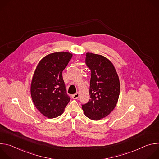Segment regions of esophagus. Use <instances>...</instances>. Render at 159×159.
Returning a JSON list of instances; mask_svg holds the SVG:
<instances>
[{
  "label": "esophagus",
  "instance_id": "1",
  "mask_svg": "<svg viewBox=\"0 0 159 159\" xmlns=\"http://www.w3.org/2000/svg\"><path fill=\"white\" fill-rule=\"evenodd\" d=\"M79 98V94L78 93H75V94H73L72 96V98L73 99H78Z\"/></svg>",
  "mask_w": 159,
  "mask_h": 159
}]
</instances>
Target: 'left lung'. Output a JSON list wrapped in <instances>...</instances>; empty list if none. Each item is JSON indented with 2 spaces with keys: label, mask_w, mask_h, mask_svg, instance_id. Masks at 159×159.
<instances>
[{
  "label": "left lung",
  "mask_w": 159,
  "mask_h": 159,
  "mask_svg": "<svg viewBox=\"0 0 159 159\" xmlns=\"http://www.w3.org/2000/svg\"><path fill=\"white\" fill-rule=\"evenodd\" d=\"M85 63L91 71L90 99L82 107L87 118L99 120L115 109L120 93V80L114 65L104 56L87 53Z\"/></svg>",
  "instance_id": "obj_1"
}]
</instances>
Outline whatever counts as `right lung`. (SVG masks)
Instances as JSON below:
<instances>
[{
	"label": "right lung",
	"mask_w": 159,
	"mask_h": 159,
	"mask_svg": "<svg viewBox=\"0 0 159 159\" xmlns=\"http://www.w3.org/2000/svg\"><path fill=\"white\" fill-rule=\"evenodd\" d=\"M72 57L69 52L49 54L40 60L34 71L31 84L32 100L37 109L48 118L61 115L70 101L62 72Z\"/></svg>",
	"instance_id": "1"
}]
</instances>
